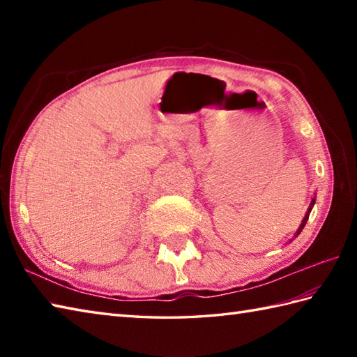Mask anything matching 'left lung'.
Listing matches in <instances>:
<instances>
[{
  "mask_svg": "<svg viewBox=\"0 0 357 357\" xmlns=\"http://www.w3.org/2000/svg\"><path fill=\"white\" fill-rule=\"evenodd\" d=\"M314 202H316V196L314 198L312 199V202H310V207H308V210H307V213H305V216H304V219H302V222H301V225H299V229L296 230V233H294V238H298V234L302 231V229H304L305 227V224H307V221H308V216H310V211H312V208L314 207ZM293 241V239H291ZM290 241V242H291Z\"/></svg>",
  "mask_w": 357,
  "mask_h": 357,
  "instance_id": "8db88e82",
  "label": "left lung"
}]
</instances>
